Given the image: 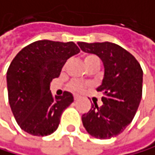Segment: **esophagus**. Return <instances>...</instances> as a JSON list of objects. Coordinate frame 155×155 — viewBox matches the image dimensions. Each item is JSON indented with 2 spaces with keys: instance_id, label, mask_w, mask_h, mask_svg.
Here are the masks:
<instances>
[{
  "instance_id": "34e87169",
  "label": "esophagus",
  "mask_w": 155,
  "mask_h": 155,
  "mask_svg": "<svg viewBox=\"0 0 155 155\" xmlns=\"http://www.w3.org/2000/svg\"><path fill=\"white\" fill-rule=\"evenodd\" d=\"M79 99V95H74V100H78Z\"/></svg>"
}]
</instances>
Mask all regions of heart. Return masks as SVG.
Returning a JSON list of instances; mask_svg holds the SVG:
<instances>
[{
	"label": "heart",
	"mask_w": 155,
	"mask_h": 155,
	"mask_svg": "<svg viewBox=\"0 0 155 155\" xmlns=\"http://www.w3.org/2000/svg\"><path fill=\"white\" fill-rule=\"evenodd\" d=\"M84 61H85L86 66H87V64H91L93 62L99 61V59H98L97 56H95L93 54H87V55L85 56ZM68 87L73 91H83L85 89V87H86V85L84 84V83L80 82V81H72V82L69 83Z\"/></svg>",
	"instance_id": "obj_1"
}]
</instances>
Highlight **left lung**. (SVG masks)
<instances>
[{
  "label": "left lung",
  "mask_w": 155,
  "mask_h": 155,
  "mask_svg": "<svg viewBox=\"0 0 155 155\" xmlns=\"http://www.w3.org/2000/svg\"><path fill=\"white\" fill-rule=\"evenodd\" d=\"M80 48L97 55L104 64V78L97 91L103 94V105H91L82 122L91 136L99 139L114 137L134 119L142 98L143 70L140 64L120 45L105 42H79Z\"/></svg>",
  "instance_id": "obj_1"
}]
</instances>
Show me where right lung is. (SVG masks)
<instances>
[{"label":"right lung","mask_w":155,"mask_h":155,"mask_svg":"<svg viewBox=\"0 0 155 155\" xmlns=\"http://www.w3.org/2000/svg\"><path fill=\"white\" fill-rule=\"evenodd\" d=\"M79 52L73 42L42 40L26 45L15 56L6 73L8 102L23 130L46 136L58 129L62 113L73 96L68 91L53 96L50 82L60 76L68 59Z\"/></svg>","instance_id":"right-lung-1"}]
</instances>
